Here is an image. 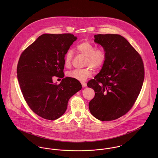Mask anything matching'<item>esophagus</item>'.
I'll return each mask as SVG.
<instances>
[{
	"label": "esophagus",
	"instance_id": "34e87169",
	"mask_svg": "<svg viewBox=\"0 0 158 158\" xmlns=\"http://www.w3.org/2000/svg\"><path fill=\"white\" fill-rule=\"evenodd\" d=\"M81 85H82V86H83V87H86V86H87V84L85 83V82H83V81H81Z\"/></svg>",
	"mask_w": 158,
	"mask_h": 158
}]
</instances>
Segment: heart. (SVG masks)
<instances>
[{
  "instance_id": "obj_1",
  "label": "heart",
  "mask_w": 158,
  "mask_h": 158,
  "mask_svg": "<svg viewBox=\"0 0 158 158\" xmlns=\"http://www.w3.org/2000/svg\"><path fill=\"white\" fill-rule=\"evenodd\" d=\"M77 52L86 56L85 66L89 68L81 69H74L67 73L69 77L79 80L85 81L90 77L92 74V69H98L102 68L106 60V52L103 48H97L95 45L88 41H83L75 46ZM73 53L71 50L66 53L64 58V65L66 68H70L72 65Z\"/></svg>"
}]
</instances>
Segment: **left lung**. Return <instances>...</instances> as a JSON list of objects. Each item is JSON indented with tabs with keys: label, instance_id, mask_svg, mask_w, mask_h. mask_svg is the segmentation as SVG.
Listing matches in <instances>:
<instances>
[{
	"label": "left lung",
	"instance_id": "obj_1",
	"mask_svg": "<svg viewBox=\"0 0 158 158\" xmlns=\"http://www.w3.org/2000/svg\"><path fill=\"white\" fill-rule=\"evenodd\" d=\"M94 38L95 43L105 50L106 60L94 79L88 82L95 91L89 108L100 120H114L133 106L144 80L143 63L139 53L121 35L98 34Z\"/></svg>",
	"mask_w": 158,
	"mask_h": 158
}]
</instances>
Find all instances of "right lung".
Segmentation results:
<instances>
[{
    "label": "right lung",
    "mask_w": 158,
    "mask_h": 158,
    "mask_svg": "<svg viewBox=\"0 0 158 158\" xmlns=\"http://www.w3.org/2000/svg\"><path fill=\"white\" fill-rule=\"evenodd\" d=\"M77 38L70 33L43 34L25 48L19 58L18 80L23 98L38 115L54 120L66 112L69 98L82 86L75 79L66 77L64 58ZM63 79L54 84V76Z\"/></svg>",
    "instance_id": "obj_1"
}]
</instances>
